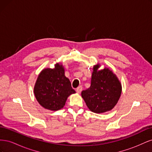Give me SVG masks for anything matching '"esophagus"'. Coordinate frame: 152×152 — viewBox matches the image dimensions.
<instances>
[{
	"label": "esophagus",
	"mask_w": 152,
	"mask_h": 152,
	"mask_svg": "<svg viewBox=\"0 0 152 152\" xmlns=\"http://www.w3.org/2000/svg\"><path fill=\"white\" fill-rule=\"evenodd\" d=\"M82 90V87L81 86H79V87H78L77 88L76 91H77V93L78 94H80V93H81Z\"/></svg>",
	"instance_id": "obj_1"
}]
</instances>
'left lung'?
<instances>
[{
  "label": "left lung",
  "mask_w": 152,
  "mask_h": 152,
  "mask_svg": "<svg viewBox=\"0 0 152 152\" xmlns=\"http://www.w3.org/2000/svg\"><path fill=\"white\" fill-rule=\"evenodd\" d=\"M100 66L99 63L94 65L91 86L81 93L87 108L96 113L112 110L122 93V84L117 76L109 68L99 70Z\"/></svg>",
  "instance_id": "obj_1"
}]
</instances>
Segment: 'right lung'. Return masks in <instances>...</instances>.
<instances>
[{
  "label": "right lung",
  "mask_w": 152,
  "mask_h": 152,
  "mask_svg": "<svg viewBox=\"0 0 152 152\" xmlns=\"http://www.w3.org/2000/svg\"><path fill=\"white\" fill-rule=\"evenodd\" d=\"M75 93L65 75V68L59 63L55 64L54 68H46L40 72L34 88L38 103L51 111L63 108L68 96Z\"/></svg>",
  "instance_id": "obj_1"
}]
</instances>
